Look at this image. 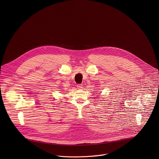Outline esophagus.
Instances as JSON below:
<instances>
[{
    "label": "esophagus",
    "instance_id": "1",
    "mask_svg": "<svg viewBox=\"0 0 159 159\" xmlns=\"http://www.w3.org/2000/svg\"><path fill=\"white\" fill-rule=\"evenodd\" d=\"M77 88L78 89H83V85L82 84H77Z\"/></svg>",
    "mask_w": 159,
    "mask_h": 159
}]
</instances>
